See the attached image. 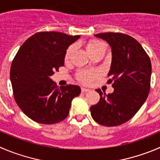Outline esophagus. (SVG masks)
I'll use <instances>...</instances> for the list:
<instances>
[{
	"label": "esophagus",
	"instance_id": "obj_1",
	"mask_svg": "<svg viewBox=\"0 0 160 160\" xmlns=\"http://www.w3.org/2000/svg\"><path fill=\"white\" fill-rule=\"evenodd\" d=\"M89 91H90V89H86V88H84V87L82 88V92H89Z\"/></svg>",
	"mask_w": 160,
	"mask_h": 160
}]
</instances>
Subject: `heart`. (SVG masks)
I'll use <instances>...</instances> for the list:
<instances>
[{
    "instance_id": "obj_1",
    "label": "heart",
    "mask_w": 160,
    "mask_h": 160,
    "mask_svg": "<svg viewBox=\"0 0 160 160\" xmlns=\"http://www.w3.org/2000/svg\"><path fill=\"white\" fill-rule=\"evenodd\" d=\"M86 50L90 56L96 54L100 51H105V46L101 42L97 40H90L86 43ZM73 51V46H70L65 53V60H68ZM97 73L93 70H80L77 73V79L80 82L89 84L97 76Z\"/></svg>"
}]
</instances>
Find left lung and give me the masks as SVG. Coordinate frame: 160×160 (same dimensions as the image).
<instances>
[{"label": "left lung", "mask_w": 160, "mask_h": 160, "mask_svg": "<svg viewBox=\"0 0 160 160\" xmlns=\"http://www.w3.org/2000/svg\"><path fill=\"white\" fill-rule=\"evenodd\" d=\"M95 37L112 48V63L108 83L114 92L106 95L100 89V101L91 106L92 118L106 127H115L130 120L138 112L150 90L152 64L149 56L133 38L121 33H102Z\"/></svg>", "instance_id": "left-lung-1"}]
</instances>
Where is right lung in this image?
<instances>
[{
  "label": "right lung",
  "instance_id": "obj_1",
  "mask_svg": "<svg viewBox=\"0 0 160 160\" xmlns=\"http://www.w3.org/2000/svg\"><path fill=\"white\" fill-rule=\"evenodd\" d=\"M80 38L61 32H39L19 48L10 70L16 102L24 114L37 122L54 124L68 117L71 101L81 88H59L50 76L64 65L68 47Z\"/></svg>",
  "mask_w": 160,
  "mask_h": 160
}]
</instances>
